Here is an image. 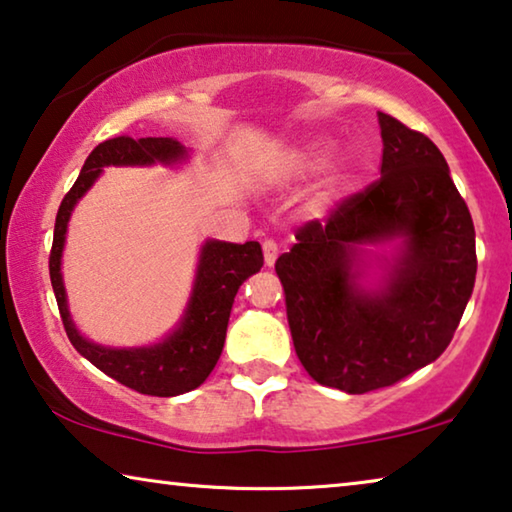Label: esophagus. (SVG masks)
I'll return each mask as SVG.
<instances>
[{"instance_id": "1", "label": "esophagus", "mask_w": 512, "mask_h": 512, "mask_svg": "<svg viewBox=\"0 0 512 512\" xmlns=\"http://www.w3.org/2000/svg\"><path fill=\"white\" fill-rule=\"evenodd\" d=\"M262 250H264V262H266V266L276 264V259H278V243L271 241V239H266V241L262 243Z\"/></svg>"}]
</instances>
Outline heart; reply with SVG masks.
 Segmentation results:
<instances>
[{
  "label": "heart",
  "instance_id": "1",
  "mask_svg": "<svg viewBox=\"0 0 512 512\" xmlns=\"http://www.w3.org/2000/svg\"><path fill=\"white\" fill-rule=\"evenodd\" d=\"M326 156H329V142L317 140V142L305 144V147L299 151V154L294 156V170L296 172H312V170H317V167L324 165ZM335 177H338V174H335Z\"/></svg>",
  "mask_w": 512,
  "mask_h": 512
}]
</instances>
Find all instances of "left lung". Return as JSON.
<instances>
[{
  "mask_svg": "<svg viewBox=\"0 0 512 512\" xmlns=\"http://www.w3.org/2000/svg\"><path fill=\"white\" fill-rule=\"evenodd\" d=\"M381 179L310 220L278 257L287 322L305 372L361 395L393 386L451 345L476 282V232L430 137L379 112ZM399 241L379 288L363 245Z\"/></svg>",
  "mask_w": 512,
  "mask_h": 512,
  "instance_id": "left-lung-1",
  "label": "left lung"
}]
</instances>
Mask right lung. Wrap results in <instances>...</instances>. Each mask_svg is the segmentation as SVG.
<instances>
[{
    "label": "right lung",
    "mask_w": 512,
    "mask_h": 512,
    "mask_svg": "<svg viewBox=\"0 0 512 512\" xmlns=\"http://www.w3.org/2000/svg\"><path fill=\"white\" fill-rule=\"evenodd\" d=\"M188 158V151L172 137H133L121 135L98 144L82 165V172L68 190L55 220V239L50 250V280L55 289L61 322L71 345L94 363L105 375L137 393L174 398L204 384L223 354L227 322L234 296L253 273L262 269L264 255L257 241L227 243L209 239L200 250L195 285L190 292L181 322L167 338L149 347H103L75 329L68 312L61 253H64L68 220L75 204L110 165H177Z\"/></svg>",
    "instance_id": "right-lung-1"
}]
</instances>
